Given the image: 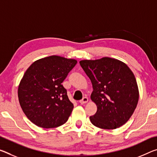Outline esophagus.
I'll list each match as a JSON object with an SVG mask.
<instances>
[{"instance_id":"34e87169","label":"esophagus","mask_w":157,"mask_h":157,"mask_svg":"<svg viewBox=\"0 0 157 157\" xmlns=\"http://www.w3.org/2000/svg\"><path fill=\"white\" fill-rule=\"evenodd\" d=\"M88 101H89V99H88L87 97H84V98L82 99L80 101H79V103L82 104V105H83V104L87 103Z\"/></svg>"}]
</instances>
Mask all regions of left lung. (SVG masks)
Wrapping results in <instances>:
<instances>
[{"instance_id":"obj_1","label":"left lung","mask_w":157,"mask_h":157,"mask_svg":"<svg viewBox=\"0 0 157 157\" xmlns=\"http://www.w3.org/2000/svg\"><path fill=\"white\" fill-rule=\"evenodd\" d=\"M79 64L91 82V98L97 105L91 122L104 129L124 125L133 114L139 98L133 72L123 62L109 57L83 60Z\"/></svg>"}]
</instances>
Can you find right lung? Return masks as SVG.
Returning a JSON list of instances; mask_svg holds the SVG:
<instances>
[{"instance_id": "add662e5", "label": "right lung", "mask_w": 157, "mask_h": 157, "mask_svg": "<svg viewBox=\"0 0 157 157\" xmlns=\"http://www.w3.org/2000/svg\"><path fill=\"white\" fill-rule=\"evenodd\" d=\"M76 63L75 59L50 56L35 61L26 70L19 85L18 97L31 122L50 128L68 121L74 106L61 83Z\"/></svg>"}]
</instances>
